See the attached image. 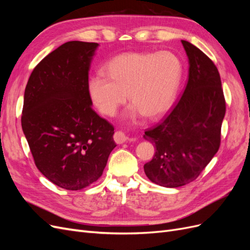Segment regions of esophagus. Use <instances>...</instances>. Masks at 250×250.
I'll return each mask as SVG.
<instances>
[{
  "label": "esophagus",
  "mask_w": 250,
  "mask_h": 250,
  "mask_svg": "<svg viewBox=\"0 0 250 250\" xmlns=\"http://www.w3.org/2000/svg\"><path fill=\"white\" fill-rule=\"evenodd\" d=\"M113 139H115V142L117 144H123V143H126L127 141L131 140L129 137H128V135H126L122 131H117L115 133V135H113Z\"/></svg>",
  "instance_id": "esophagus-1"
}]
</instances>
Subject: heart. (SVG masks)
Masks as SVG:
<instances>
[{
    "label": "heart",
    "instance_id": "1",
    "mask_svg": "<svg viewBox=\"0 0 250 250\" xmlns=\"http://www.w3.org/2000/svg\"><path fill=\"white\" fill-rule=\"evenodd\" d=\"M181 79L180 60L168 51L123 53L103 66L87 83L90 100L102 115L112 117L127 100V120H155L173 103Z\"/></svg>",
    "mask_w": 250,
    "mask_h": 250
}]
</instances>
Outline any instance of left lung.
Wrapping results in <instances>:
<instances>
[{
	"mask_svg": "<svg viewBox=\"0 0 250 250\" xmlns=\"http://www.w3.org/2000/svg\"><path fill=\"white\" fill-rule=\"evenodd\" d=\"M188 59V79L175 107L144 139L156 148L144 165L152 183L185 186L199 176L220 146L225 100L220 75L214 62L194 44L181 41Z\"/></svg>",
	"mask_w": 250,
	"mask_h": 250,
	"instance_id": "1",
	"label": "left lung"
}]
</instances>
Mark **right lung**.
Instances as JSON below:
<instances>
[{
    "label": "right lung",
    "mask_w": 250,
    "mask_h": 250,
    "mask_svg": "<svg viewBox=\"0 0 250 250\" xmlns=\"http://www.w3.org/2000/svg\"><path fill=\"white\" fill-rule=\"evenodd\" d=\"M97 42H67L35 66L25 89L21 128L44 177L77 191L99 178L117 145L113 126L92 108L87 83Z\"/></svg>",
    "instance_id": "right-lung-1"
}]
</instances>
